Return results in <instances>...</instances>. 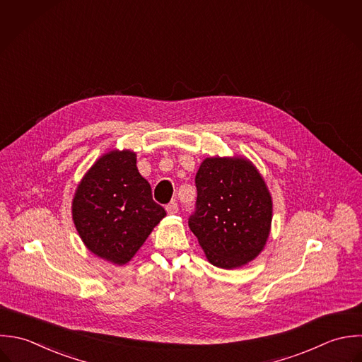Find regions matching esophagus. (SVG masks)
<instances>
[{"label": "esophagus", "instance_id": "1", "mask_svg": "<svg viewBox=\"0 0 362 362\" xmlns=\"http://www.w3.org/2000/svg\"><path fill=\"white\" fill-rule=\"evenodd\" d=\"M165 209H167V214L175 215V214L178 212V205H177L175 201H173V202H170V204L165 206Z\"/></svg>", "mask_w": 362, "mask_h": 362}]
</instances>
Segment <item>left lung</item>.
I'll return each mask as SVG.
<instances>
[{"instance_id": "1", "label": "left lung", "mask_w": 362, "mask_h": 362, "mask_svg": "<svg viewBox=\"0 0 362 362\" xmlns=\"http://www.w3.org/2000/svg\"><path fill=\"white\" fill-rule=\"evenodd\" d=\"M197 211L188 225L208 261L235 269L265 247L272 198L257 167L245 157H206L195 177Z\"/></svg>"}]
</instances>
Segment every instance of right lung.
<instances>
[{
    "instance_id": "obj_1",
    "label": "right lung",
    "mask_w": 362,
    "mask_h": 362,
    "mask_svg": "<svg viewBox=\"0 0 362 362\" xmlns=\"http://www.w3.org/2000/svg\"><path fill=\"white\" fill-rule=\"evenodd\" d=\"M71 214L86 247L115 265L129 262L165 216L137 170L136 153L118 148L103 154L86 173Z\"/></svg>"
}]
</instances>
